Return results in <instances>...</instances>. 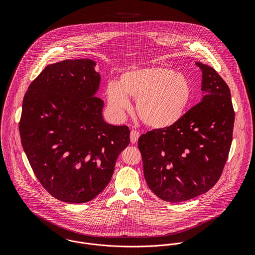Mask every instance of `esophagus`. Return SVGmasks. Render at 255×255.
I'll return each mask as SVG.
<instances>
[{
	"mask_svg": "<svg viewBox=\"0 0 255 255\" xmlns=\"http://www.w3.org/2000/svg\"><path fill=\"white\" fill-rule=\"evenodd\" d=\"M139 138V132L137 130H131L130 131V141L131 143H135Z\"/></svg>",
	"mask_w": 255,
	"mask_h": 255,
	"instance_id": "1",
	"label": "esophagus"
}]
</instances>
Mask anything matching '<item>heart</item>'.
Masks as SVG:
<instances>
[{
    "mask_svg": "<svg viewBox=\"0 0 255 255\" xmlns=\"http://www.w3.org/2000/svg\"><path fill=\"white\" fill-rule=\"evenodd\" d=\"M106 92L108 103L116 112L130 108L128 97L136 99V112L142 123L161 129L180 121L189 103L191 86L184 74L151 66L122 73L119 82H110Z\"/></svg>",
    "mask_w": 255,
    "mask_h": 255,
    "instance_id": "heart-1",
    "label": "heart"
}]
</instances>
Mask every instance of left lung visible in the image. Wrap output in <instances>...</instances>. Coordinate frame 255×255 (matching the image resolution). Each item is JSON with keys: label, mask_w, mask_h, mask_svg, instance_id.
<instances>
[{"label": "left lung", "mask_w": 255, "mask_h": 255, "mask_svg": "<svg viewBox=\"0 0 255 255\" xmlns=\"http://www.w3.org/2000/svg\"><path fill=\"white\" fill-rule=\"evenodd\" d=\"M202 71L201 102L174 126L140 135L138 148L149 188L168 202L207 192L218 182L233 140L235 112L230 88L211 67Z\"/></svg>", "instance_id": "1"}]
</instances>
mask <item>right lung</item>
<instances>
[{"instance_id": "right-lung-1", "label": "right lung", "mask_w": 255, "mask_h": 255, "mask_svg": "<svg viewBox=\"0 0 255 255\" xmlns=\"http://www.w3.org/2000/svg\"><path fill=\"white\" fill-rule=\"evenodd\" d=\"M96 63L65 60L48 65L26 91L19 122L21 144L42 186L68 203L92 200L107 186L127 126L107 124Z\"/></svg>"}]
</instances>
